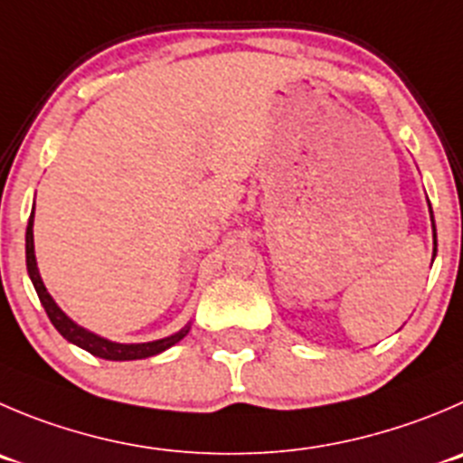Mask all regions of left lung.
I'll return each mask as SVG.
<instances>
[{
  "label": "left lung",
  "instance_id": "left-lung-1",
  "mask_svg": "<svg viewBox=\"0 0 463 463\" xmlns=\"http://www.w3.org/2000/svg\"><path fill=\"white\" fill-rule=\"evenodd\" d=\"M430 211H432V206H430ZM432 224H434V215H432ZM434 254H437V229H434Z\"/></svg>",
  "mask_w": 463,
  "mask_h": 463
}]
</instances>
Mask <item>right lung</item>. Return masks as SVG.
Masks as SVG:
<instances>
[{"instance_id":"1","label":"right lung","mask_w":463,"mask_h":463,"mask_svg":"<svg viewBox=\"0 0 463 463\" xmlns=\"http://www.w3.org/2000/svg\"><path fill=\"white\" fill-rule=\"evenodd\" d=\"M26 270H29L31 281H33V288H36L38 298H41L43 307H45L47 316H50L52 325L59 329V334L63 338H68L70 343L74 345L83 347L86 352L90 354L99 356V359H109V361H131V359H145V356H154L158 352L168 350L170 345L182 341L184 336L188 334V325L182 329V332L173 334L168 338H161V341H152V343H134V345H122V343H113L107 341V338H99L95 334L86 332L83 327L74 325L63 311L56 307V302L52 300V295L47 293L45 284H43L41 275H38V268H36V254H33V211H31V218H29V227H26Z\"/></svg>"}]
</instances>
